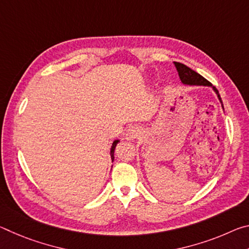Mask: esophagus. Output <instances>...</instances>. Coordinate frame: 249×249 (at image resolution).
Listing matches in <instances>:
<instances>
[{
	"label": "esophagus",
	"instance_id": "1",
	"mask_svg": "<svg viewBox=\"0 0 249 249\" xmlns=\"http://www.w3.org/2000/svg\"><path fill=\"white\" fill-rule=\"evenodd\" d=\"M142 134V129L140 127V126L134 125V126H130V127L126 130L125 137H126V140H128V141H135V140H137V138L140 137Z\"/></svg>",
	"mask_w": 249,
	"mask_h": 249
}]
</instances>
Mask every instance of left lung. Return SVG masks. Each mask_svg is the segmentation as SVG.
Listing matches in <instances>:
<instances>
[{"label": "left lung", "mask_w": 249, "mask_h": 249, "mask_svg": "<svg viewBox=\"0 0 249 249\" xmlns=\"http://www.w3.org/2000/svg\"><path fill=\"white\" fill-rule=\"evenodd\" d=\"M175 66L177 68V71H178L179 78L181 80V82H182V84H184V86H202V87L212 88L213 91L216 93L218 100H220L223 109H224L220 93H218V91L215 87H213L205 78H203L201 74L196 72L195 70L189 68V67H187L185 65L180 64V62H175Z\"/></svg>", "instance_id": "left-lung-1"}]
</instances>
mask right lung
Here are the masks:
<instances>
[{"instance_id": "obj_1", "label": "right lung", "mask_w": 249, "mask_h": 249, "mask_svg": "<svg viewBox=\"0 0 249 249\" xmlns=\"http://www.w3.org/2000/svg\"><path fill=\"white\" fill-rule=\"evenodd\" d=\"M119 142H120V140H115L114 142H113V144H112V146H111V151H109V155H111L112 161H113V160H114V150H115L116 145L119 144Z\"/></svg>"}]
</instances>
